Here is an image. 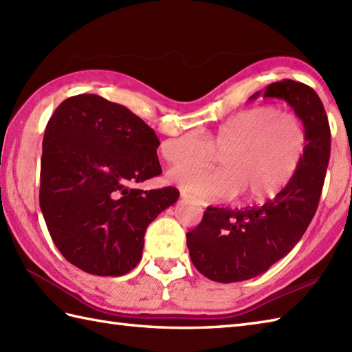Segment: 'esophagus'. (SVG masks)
Masks as SVG:
<instances>
[{
	"mask_svg": "<svg viewBox=\"0 0 352 352\" xmlns=\"http://www.w3.org/2000/svg\"><path fill=\"white\" fill-rule=\"evenodd\" d=\"M182 199H183V201H186V203L197 204V206H203V204H201L199 201H198L195 197H190V195H188V193H186V192H182Z\"/></svg>",
	"mask_w": 352,
	"mask_h": 352,
	"instance_id": "1",
	"label": "esophagus"
}]
</instances>
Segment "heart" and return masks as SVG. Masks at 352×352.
Returning <instances> with one entry per match:
<instances>
[{"instance_id":"1","label":"heart","mask_w":352,"mask_h":352,"mask_svg":"<svg viewBox=\"0 0 352 352\" xmlns=\"http://www.w3.org/2000/svg\"><path fill=\"white\" fill-rule=\"evenodd\" d=\"M307 151V130L300 116L275 106L239 111L204 138L189 130L162 144L170 164H203L214 153L221 168L180 166L169 172L172 183L204 201L272 198L294 180Z\"/></svg>"}]
</instances>
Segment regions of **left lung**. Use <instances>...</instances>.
<instances>
[{
	"instance_id": "1",
	"label": "left lung",
	"mask_w": 352,
	"mask_h": 352,
	"mask_svg": "<svg viewBox=\"0 0 352 352\" xmlns=\"http://www.w3.org/2000/svg\"><path fill=\"white\" fill-rule=\"evenodd\" d=\"M263 96L284 100L302 119L307 151L294 180L275 198L239 210L207 207L199 226L189 231L192 263L218 283L250 280L287 256L315 216L324 188L331 131L318 94L300 81L281 80L269 85Z\"/></svg>"
}]
</instances>
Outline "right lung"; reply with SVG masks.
<instances>
[{
    "mask_svg": "<svg viewBox=\"0 0 352 352\" xmlns=\"http://www.w3.org/2000/svg\"><path fill=\"white\" fill-rule=\"evenodd\" d=\"M154 130L94 94L65 100L43 134L39 203L52 242L81 271L130 272L146 227L178 199L172 186L133 188L162 174Z\"/></svg>",
    "mask_w": 352,
    "mask_h": 352,
    "instance_id": "add662e5",
    "label": "right lung"
}]
</instances>
